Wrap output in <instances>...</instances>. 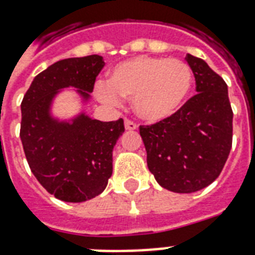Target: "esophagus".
<instances>
[{
    "label": "esophagus",
    "mask_w": 255,
    "mask_h": 255,
    "mask_svg": "<svg viewBox=\"0 0 255 255\" xmlns=\"http://www.w3.org/2000/svg\"><path fill=\"white\" fill-rule=\"evenodd\" d=\"M124 127H126L127 131H135V129L137 128V126L133 122H131V120H126V123H124Z\"/></svg>",
    "instance_id": "esophagus-1"
}]
</instances>
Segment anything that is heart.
I'll list each match as a JSON object with an SVG mask.
<instances>
[{
	"label": "heart",
	"instance_id": "1",
	"mask_svg": "<svg viewBox=\"0 0 255 255\" xmlns=\"http://www.w3.org/2000/svg\"><path fill=\"white\" fill-rule=\"evenodd\" d=\"M192 84L193 73L184 60L142 55L115 66L108 84H100L96 92L105 103L132 100L137 118L158 123L180 111L189 96Z\"/></svg>",
	"mask_w": 255,
	"mask_h": 255
}]
</instances>
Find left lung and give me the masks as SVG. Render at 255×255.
<instances>
[{
    "mask_svg": "<svg viewBox=\"0 0 255 255\" xmlns=\"http://www.w3.org/2000/svg\"><path fill=\"white\" fill-rule=\"evenodd\" d=\"M196 96L171 118L140 126L147 166L156 182L175 193H192L220 174L233 144V109L227 85L207 62L188 54Z\"/></svg>",
    "mask_w": 255,
    "mask_h": 255,
    "instance_id": "8db88e82",
    "label": "left lung"
}]
</instances>
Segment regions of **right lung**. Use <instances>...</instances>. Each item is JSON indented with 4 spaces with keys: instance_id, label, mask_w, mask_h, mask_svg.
<instances>
[{
    "instance_id": "obj_1",
    "label": "right lung",
    "mask_w": 255,
    "mask_h": 255,
    "mask_svg": "<svg viewBox=\"0 0 255 255\" xmlns=\"http://www.w3.org/2000/svg\"><path fill=\"white\" fill-rule=\"evenodd\" d=\"M103 56L67 58L48 66L32 81L21 103V137L28 165L44 189L67 203H82L103 193L112 175V151L124 122L92 119V100ZM71 87L83 109L70 119L52 113L59 93Z\"/></svg>"
}]
</instances>
